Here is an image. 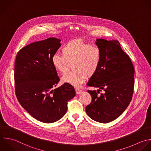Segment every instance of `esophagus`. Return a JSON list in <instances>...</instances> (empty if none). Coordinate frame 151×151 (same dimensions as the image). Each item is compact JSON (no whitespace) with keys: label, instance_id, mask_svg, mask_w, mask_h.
<instances>
[{"label":"esophagus","instance_id":"obj_1","mask_svg":"<svg viewBox=\"0 0 151 151\" xmlns=\"http://www.w3.org/2000/svg\"><path fill=\"white\" fill-rule=\"evenodd\" d=\"M75 91H76V93L77 94H79V93H81L82 92V90H81L79 88H75Z\"/></svg>","mask_w":151,"mask_h":151}]
</instances>
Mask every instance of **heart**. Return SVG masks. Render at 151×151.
Masks as SVG:
<instances>
[{
  "label": "heart",
  "mask_w": 151,
  "mask_h": 151,
  "mask_svg": "<svg viewBox=\"0 0 151 151\" xmlns=\"http://www.w3.org/2000/svg\"><path fill=\"white\" fill-rule=\"evenodd\" d=\"M62 54H54L52 63L56 70L66 73L72 64L74 70L62 77L63 83L74 86H80L86 76H91L98 70L101 62L102 53L96 46H91L81 39L67 42L62 49Z\"/></svg>",
  "instance_id": "1"
}]
</instances>
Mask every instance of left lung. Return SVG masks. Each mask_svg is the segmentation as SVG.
<instances>
[{"mask_svg":"<svg viewBox=\"0 0 151 151\" xmlns=\"http://www.w3.org/2000/svg\"><path fill=\"white\" fill-rule=\"evenodd\" d=\"M96 44L101 50V62L87 85L98 90L88 91L92 102L86 107V112L92 119L105 124L118 118L129 105L134 93L135 69L118 40L98 39Z\"/></svg>","mask_w":151,"mask_h":151,"instance_id":"left-lung-1","label":"left lung"}]
</instances>
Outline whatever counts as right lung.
Listing matches in <instances>:
<instances>
[{"instance_id": "1", "label": "right lung", "mask_w": 151, "mask_h": 151, "mask_svg": "<svg viewBox=\"0 0 151 151\" xmlns=\"http://www.w3.org/2000/svg\"><path fill=\"white\" fill-rule=\"evenodd\" d=\"M55 37L32 43L21 49L14 63L15 93L21 106L34 118L53 123L61 119L68 102L76 95L69 83L55 89L60 81L52 57L60 47Z\"/></svg>"}]
</instances>
